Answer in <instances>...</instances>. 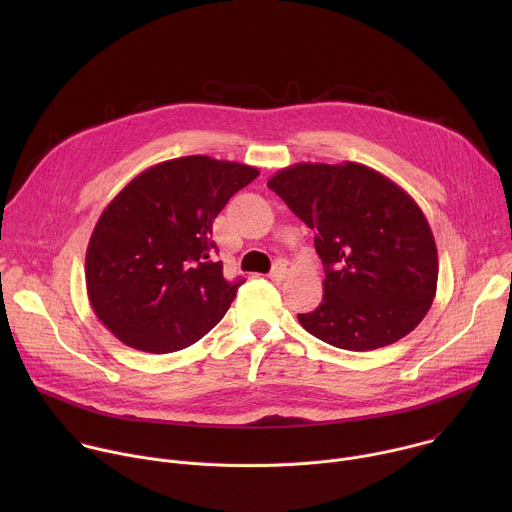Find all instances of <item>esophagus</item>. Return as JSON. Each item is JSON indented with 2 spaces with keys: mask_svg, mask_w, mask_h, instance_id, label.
<instances>
[{
  "mask_svg": "<svg viewBox=\"0 0 512 512\" xmlns=\"http://www.w3.org/2000/svg\"><path fill=\"white\" fill-rule=\"evenodd\" d=\"M291 269H294V267H291V263H287V261L281 259V261H277V263L273 265L269 277H271L273 281H283V279L291 273Z\"/></svg>",
  "mask_w": 512,
  "mask_h": 512,
  "instance_id": "34e87169",
  "label": "esophagus"
}]
</instances>
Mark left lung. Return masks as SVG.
<instances>
[{"label":"left lung","mask_w":512,"mask_h":512,"mask_svg":"<svg viewBox=\"0 0 512 512\" xmlns=\"http://www.w3.org/2000/svg\"><path fill=\"white\" fill-rule=\"evenodd\" d=\"M316 233L324 298L300 324L316 338L364 352L407 336L437 287V249L417 202L381 172L354 164H294L269 178Z\"/></svg>","instance_id":"1"}]
</instances>
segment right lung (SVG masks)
Masks as SVG:
<instances>
[{"mask_svg": "<svg viewBox=\"0 0 512 512\" xmlns=\"http://www.w3.org/2000/svg\"><path fill=\"white\" fill-rule=\"evenodd\" d=\"M259 176L247 164L186 156L137 174L103 210L85 259L89 302L127 346L182 350L223 320L243 279L214 261L212 221Z\"/></svg>", "mask_w": 512, "mask_h": 512, "instance_id": "add662e5", "label": "right lung"}]
</instances>
